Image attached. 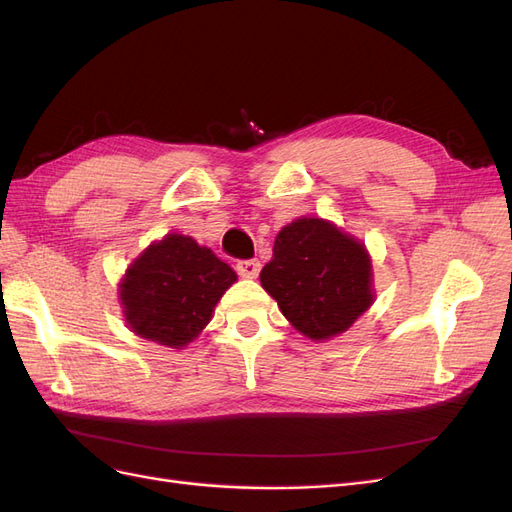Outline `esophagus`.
<instances>
[{
  "mask_svg": "<svg viewBox=\"0 0 512 512\" xmlns=\"http://www.w3.org/2000/svg\"><path fill=\"white\" fill-rule=\"evenodd\" d=\"M237 273L241 275V277H256L258 273H260V262L256 260V258H252V260H239L237 262Z\"/></svg>",
  "mask_w": 512,
  "mask_h": 512,
  "instance_id": "esophagus-1",
  "label": "esophagus"
}]
</instances>
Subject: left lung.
<instances>
[{
  "mask_svg": "<svg viewBox=\"0 0 512 512\" xmlns=\"http://www.w3.org/2000/svg\"><path fill=\"white\" fill-rule=\"evenodd\" d=\"M260 284L292 327L314 342L348 331L374 303L365 245L320 218L280 230Z\"/></svg>",
  "mask_w": 512,
  "mask_h": 512,
  "instance_id": "8db88e82",
  "label": "left lung"
}]
</instances>
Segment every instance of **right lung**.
Instances as JSON below:
<instances>
[{
	"label": "right lung",
	"instance_id": "right-lung-1",
	"mask_svg": "<svg viewBox=\"0 0 512 512\" xmlns=\"http://www.w3.org/2000/svg\"><path fill=\"white\" fill-rule=\"evenodd\" d=\"M237 273L209 247L170 232L151 243L119 284L130 329L149 342L183 348L198 337Z\"/></svg>",
	"mask_w": 512,
	"mask_h": 512
}]
</instances>
